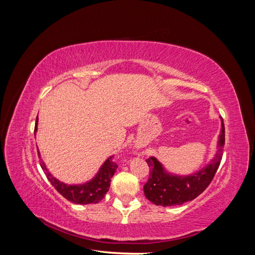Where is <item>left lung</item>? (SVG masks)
I'll use <instances>...</instances> for the list:
<instances>
[{
    "mask_svg": "<svg viewBox=\"0 0 255 255\" xmlns=\"http://www.w3.org/2000/svg\"><path fill=\"white\" fill-rule=\"evenodd\" d=\"M225 125L221 119V132L218 139V150L215 157L201 170L190 175H174L165 170L155 157L146 159L150 168L148 182L143 191L146 199L155 205L172 206L191 201L207 188L220 165L225 146Z\"/></svg>",
    "mask_w": 255,
    "mask_h": 255,
    "instance_id": "8db88e82",
    "label": "left lung"
}]
</instances>
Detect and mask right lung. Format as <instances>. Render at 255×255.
<instances>
[{
	"mask_svg": "<svg viewBox=\"0 0 255 255\" xmlns=\"http://www.w3.org/2000/svg\"><path fill=\"white\" fill-rule=\"evenodd\" d=\"M37 126H38V118L36 119L35 123V130L34 134L37 132ZM38 156L40 158V166L44 174L47 175L48 180L52 184L59 194L66 198L68 201L76 203V204H91V203H98L105 197L106 192L109 191L111 186V179L117 170L118 165L113 161L114 156H110L107 158L104 164L100 168L99 172L91 181L80 184V185H67L63 182L55 179L49 171L44 163L41 159L39 150H38Z\"/></svg>",
	"mask_w": 255,
	"mask_h": 255,
	"instance_id": "right-lung-1",
	"label": "right lung"
}]
</instances>
